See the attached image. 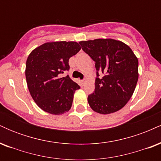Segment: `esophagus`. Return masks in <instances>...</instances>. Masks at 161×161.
<instances>
[{
    "instance_id": "obj_1",
    "label": "esophagus",
    "mask_w": 161,
    "mask_h": 161,
    "mask_svg": "<svg viewBox=\"0 0 161 161\" xmlns=\"http://www.w3.org/2000/svg\"><path fill=\"white\" fill-rule=\"evenodd\" d=\"M81 83H82V85L83 86V85L86 83V79H83V80H81Z\"/></svg>"
}]
</instances>
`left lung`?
I'll return each mask as SVG.
<instances>
[{
    "mask_svg": "<svg viewBox=\"0 0 161 161\" xmlns=\"http://www.w3.org/2000/svg\"><path fill=\"white\" fill-rule=\"evenodd\" d=\"M82 49L95 62L97 77L95 92L88 101L94 111L109 114L126 104L138 79V60L132 49L111 38L82 41ZM104 76L99 78V73Z\"/></svg>",
    "mask_w": 161,
    "mask_h": 161,
    "instance_id": "8db88e82",
    "label": "left lung"
}]
</instances>
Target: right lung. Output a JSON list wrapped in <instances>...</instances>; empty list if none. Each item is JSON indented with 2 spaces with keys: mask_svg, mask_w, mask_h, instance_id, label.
Here are the masks:
<instances>
[{
  "mask_svg": "<svg viewBox=\"0 0 161 161\" xmlns=\"http://www.w3.org/2000/svg\"><path fill=\"white\" fill-rule=\"evenodd\" d=\"M75 42H47L34 49L28 57L25 78L35 102L44 111L59 115L69 111L75 91L80 88L69 75V60L80 51Z\"/></svg>",
  "mask_w": 161,
  "mask_h": 161,
  "instance_id": "obj_1",
  "label": "right lung"
}]
</instances>
